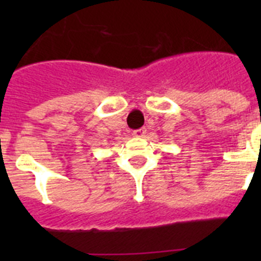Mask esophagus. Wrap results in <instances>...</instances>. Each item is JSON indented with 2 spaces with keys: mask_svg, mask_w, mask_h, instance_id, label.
<instances>
[{
  "mask_svg": "<svg viewBox=\"0 0 261 261\" xmlns=\"http://www.w3.org/2000/svg\"><path fill=\"white\" fill-rule=\"evenodd\" d=\"M145 133H146V129H145V128H141V129H137V130H133L132 135L135 136V137L140 138V137H144Z\"/></svg>",
  "mask_w": 261,
  "mask_h": 261,
  "instance_id": "obj_1",
  "label": "esophagus"
}]
</instances>
